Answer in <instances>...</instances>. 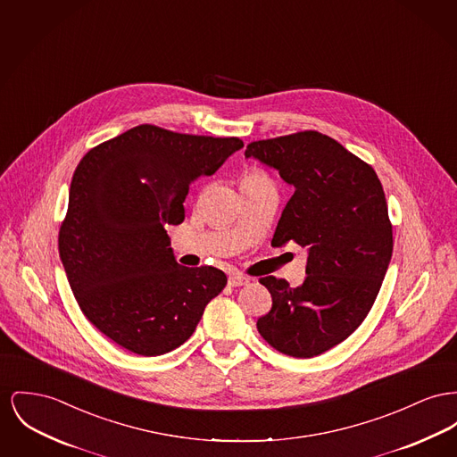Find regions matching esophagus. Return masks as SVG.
Masks as SVG:
<instances>
[{
	"label": "esophagus",
	"instance_id": "1",
	"mask_svg": "<svg viewBox=\"0 0 457 457\" xmlns=\"http://www.w3.org/2000/svg\"><path fill=\"white\" fill-rule=\"evenodd\" d=\"M248 283V278H245L242 274H231L229 278H228V285L229 287H243V285H246Z\"/></svg>",
	"mask_w": 457,
	"mask_h": 457
}]
</instances>
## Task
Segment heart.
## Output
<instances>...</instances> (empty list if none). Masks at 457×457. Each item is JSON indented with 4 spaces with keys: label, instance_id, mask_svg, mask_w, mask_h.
<instances>
[{
    "label": "heart",
    "instance_id": "b5f03b06",
    "mask_svg": "<svg viewBox=\"0 0 457 457\" xmlns=\"http://www.w3.org/2000/svg\"><path fill=\"white\" fill-rule=\"evenodd\" d=\"M262 178H266V174H264V172H261V170H246V172H243L242 181L262 179Z\"/></svg>",
    "mask_w": 457,
    "mask_h": 457
}]
</instances>
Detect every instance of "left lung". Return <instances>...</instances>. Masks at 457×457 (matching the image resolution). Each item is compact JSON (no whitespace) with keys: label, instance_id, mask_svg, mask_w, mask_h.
Listing matches in <instances>:
<instances>
[{"label":"left lung","instance_id":"1","mask_svg":"<svg viewBox=\"0 0 457 457\" xmlns=\"http://www.w3.org/2000/svg\"><path fill=\"white\" fill-rule=\"evenodd\" d=\"M245 157L274 167L295 188L272 245L295 242L309 253L300 287L261 278L272 307L257 329L287 355H320L349 338L381 288L394 250L383 187L370 163L318 131L253 141Z\"/></svg>","mask_w":457,"mask_h":457}]
</instances>
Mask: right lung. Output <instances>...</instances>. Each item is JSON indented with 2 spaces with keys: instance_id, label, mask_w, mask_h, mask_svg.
<instances>
[{
  "instance_id": "obj_1",
  "label": "right lung",
  "mask_w": 457,
  "mask_h": 457,
  "mask_svg": "<svg viewBox=\"0 0 457 457\" xmlns=\"http://www.w3.org/2000/svg\"><path fill=\"white\" fill-rule=\"evenodd\" d=\"M242 146L141 124L76 167L58 252L82 314L117 345L145 357L178 349L226 287L220 269L179 266L163 226L185 220L191 181Z\"/></svg>"
}]
</instances>
